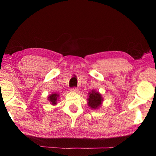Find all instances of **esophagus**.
Returning <instances> with one entry per match:
<instances>
[{"mask_svg": "<svg viewBox=\"0 0 156 156\" xmlns=\"http://www.w3.org/2000/svg\"><path fill=\"white\" fill-rule=\"evenodd\" d=\"M71 91L72 92H74V93H77L78 91V89L76 88V87H73L72 89H71Z\"/></svg>", "mask_w": 156, "mask_h": 156, "instance_id": "esophagus-1", "label": "esophagus"}]
</instances>
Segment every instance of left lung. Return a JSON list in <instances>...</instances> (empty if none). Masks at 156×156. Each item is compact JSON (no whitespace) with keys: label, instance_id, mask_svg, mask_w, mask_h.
I'll return each mask as SVG.
<instances>
[{"label":"left lung","instance_id":"left-lung-1","mask_svg":"<svg viewBox=\"0 0 156 156\" xmlns=\"http://www.w3.org/2000/svg\"><path fill=\"white\" fill-rule=\"evenodd\" d=\"M88 105L91 109H98L102 105V102L103 101V98L101 94L95 90H92L89 93L88 98Z\"/></svg>","mask_w":156,"mask_h":156}]
</instances>
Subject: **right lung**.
Wrapping results in <instances>:
<instances>
[{
  "label": "right lung",
  "instance_id": "obj_1",
  "mask_svg": "<svg viewBox=\"0 0 156 156\" xmlns=\"http://www.w3.org/2000/svg\"><path fill=\"white\" fill-rule=\"evenodd\" d=\"M59 97V95L57 94H52L49 96L48 97V100H49V102H51V104L53 105H56L57 103V100L58 98Z\"/></svg>",
  "mask_w": 156,
  "mask_h": 156
}]
</instances>
